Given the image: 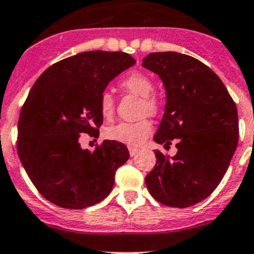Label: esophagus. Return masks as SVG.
Returning <instances> with one entry per match:
<instances>
[{"label":"esophagus","instance_id":"34e87169","mask_svg":"<svg viewBox=\"0 0 254 254\" xmlns=\"http://www.w3.org/2000/svg\"><path fill=\"white\" fill-rule=\"evenodd\" d=\"M128 150H129V155L130 157H134L135 154H137L138 152H139V149L135 147H128Z\"/></svg>","mask_w":254,"mask_h":254}]
</instances>
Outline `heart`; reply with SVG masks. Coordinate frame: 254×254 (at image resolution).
<instances>
[{
  "label": "heart",
  "instance_id": "heart-1",
  "mask_svg": "<svg viewBox=\"0 0 254 254\" xmlns=\"http://www.w3.org/2000/svg\"><path fill=\"white\" fill-rule=\"evenodd\" d=\"M122 87L137 96L142 97V114L157 115L160 110V99L153 92L154 84L148 75L133 71L126 75L121 81ZM99 109L102 117L110 120L115 114V97L109 90L100 94ZM153 132V126L148 120L138 122H121L106 129V137L128 145H140Z\"/></svg>",
  "mask_w": 254,
  "mask_h": 254
}]
</instances>
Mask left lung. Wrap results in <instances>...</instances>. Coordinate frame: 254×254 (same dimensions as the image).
Segmentation results:
<instances>
[{"mask_svg":"<svg viewBox=\"0 0 254 254\" xmlns=\"http://www.w3.org/2000/svg\"><path fill=\"white\" fill-rule=\"evenodd\" d=\"M142 65L159 75L167 92L154 140L178 148L172 158L155 150L145 184L160 204L192 206L211 195L230 165L238 143L237 107L220 77L190 55L150 53Z\"/></svg>","mask_w":254,"mask_h":254,"instance_id":"obj_1","label":"left lung"}]
</instances>
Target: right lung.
Listing matches in <instances>:
<instances>
[{
  "label": "right lung",
  "instance_id": "obj_1",
  "mask_svg": "<svg viewBox=\"0 0 254 254\" xmlns=\"http://www.w3.org/2000/svg\"><path fill=\"white\" fill-rule=\"evenodd\" d=\"M124 52L79 53L48 67L34 82L18 120L17 152L43 197L64 209H85L111 192L126 145L104 140L94 152L80 137H99V97L112 79L134 65Z\"/></svg>",
  "mask_w": 254,
  "mask_h": 254
}]
</instances>
